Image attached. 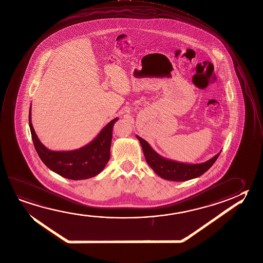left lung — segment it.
<instances>
[{
    "label": "left lung",
    "instance_id": "8db88e82",
    "mask_svg": "<svg viewBox=\"0 0 263 263\" xmlns=\"http://www.w3.org/2000/svg\"><path fill=\"white\" fill-rule=\"evenodd\" d=\"M142 147L144 156L146 158L147 164L152 167V170L161 178L170 181H187L198 177L206 173L215 162L221 152L212 157L209 161L202 163H184L178 161L166 159L158 154L148 143L142 138L136 136Z\"/></svg>",
    "mask_w": 263,
    "mask_h": 263
}]
</instances>
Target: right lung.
<instances>
[{
    "label": "right lung",
    "instance_id": "right-lung-1",
    "mask_svg": "<svg viewBox=\"0 0 263 263\" xmlns=\"http://www.w3.org/2000/svg\"><path fill=\"white\" fill-rule=\"evenodd\" d=\"M118 118L108 123L97 137L86 146L74 151L53 152L47 148L37 138L31 123V107L28 123L33 144L42 162L56 174L67 179H88L99 175L110 160L112 127Z\"/></svg>",
    "mask_w": 263,
    "mask_h": 263
}]
</instances>
